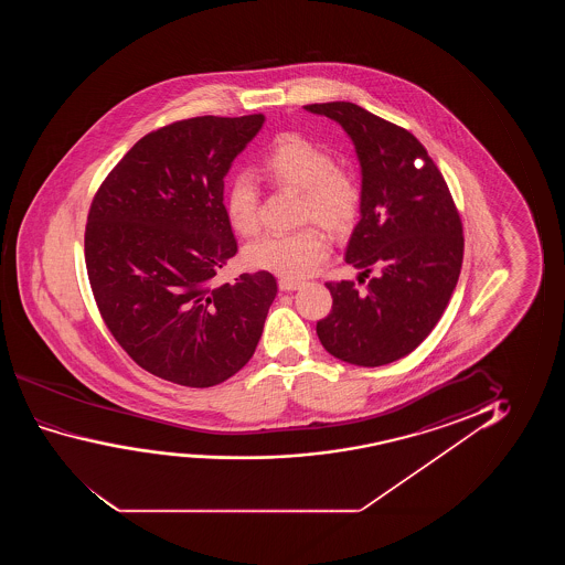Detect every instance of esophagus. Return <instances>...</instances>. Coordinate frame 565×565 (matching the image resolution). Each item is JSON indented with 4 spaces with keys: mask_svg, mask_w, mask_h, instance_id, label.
<instances>
[{
    "mask_svg": "<svg viewBox=\"0 0 565 565\" xmlns=\"http://www.w3.org/2000/svg\"><path fill=\"white\" fill-rule=\"evenodd\" d=\"M278 286L281 291H295V289H299L302 286V281H299V279L281 278L278 281Z\"/></svg>",
    "mask_w": 565,
    "mask_h": 565,
    "instance_id": "obj_1",
    "label": "esophagus"
}]
</instances>
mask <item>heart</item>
Wrapping results in <instances>:
<instances>
[{
	"mask_svg": "<svg viewBox=\"0 0 565 565\" xmlns=\"http://www.w3.org/2000/svg\"><path fill=\"white\" fill-rule=\"evenodd\" d=\"M264 178L276 186L301 191V222H318L341 235L355 224L361 209V185L355 173L335 163L332 152L297 132L279 135L260 160ZM260 191L253 178L239 173L225 189V216L241 235L258 232ZM330 256V241L317 225L295 232H271L248 245V266L284 278H305Z\"/></svg>",
	"mask_w": 565,
	"mask_h": 565,
	"instance_id": "heart-1",
	"label": "heart"
}]
</instances>
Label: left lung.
I'll use <instances>...</instances> for the list:
<instances>
[{
	"mask_svg": "<svg viewBox=\"0 0 565 565\" xmlns=\"http://www.w3.org/2000/svg\"><path fill=\"white\" fill-rule=\"evenodd\" d=\"M355 142L363 168L361 222L345 263L373 278L328 281L332 310L318 320L330 355L382 366L409 355L438 324L463 263V224L448 183L415 135L351 102L309 104ZM359 278V286H363Z\"/></svg>",
	"mask_w": 565,
	"mask_h": 565,
	"instance_id": "left-lung-1",
	"label": "left lung"
}]
</instances>
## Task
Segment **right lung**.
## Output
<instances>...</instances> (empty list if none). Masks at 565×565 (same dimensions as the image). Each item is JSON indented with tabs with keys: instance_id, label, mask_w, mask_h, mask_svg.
Segmentation results:
<instances>
[{
	"instance_id": "right-lung-1",
	"label": "right lung",
	"mask_w": 565,
	"mask_h": 565,
	"mask_svg": "<svg viewBox=\"0 0 565 565\" xmlns=\"http://www.w3.org/2000/svg\"><path fill=\"white\" fill-rule=\"evenodd\" d=\"M263 114L201 116L148 132L94 194L85 263L104 324L140 369L222 384L255 355L278 294L270 271L214 284L237 255L224 178Z\"/></svg>"
}]
</instances>
